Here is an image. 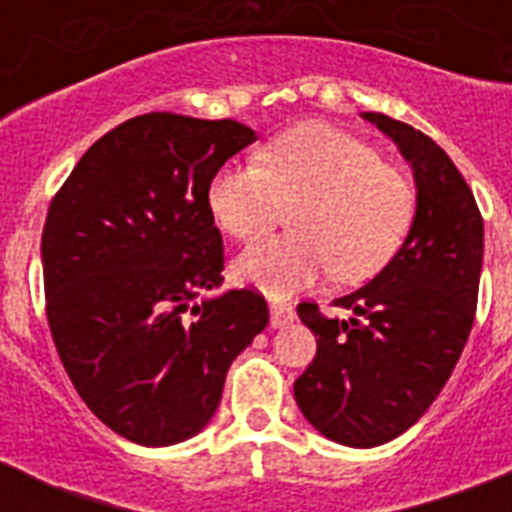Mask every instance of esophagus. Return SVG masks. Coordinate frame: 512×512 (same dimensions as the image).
Here are the masks:
<instances>
[{
	"mask_svg": "<svg viewBox=\"0 0 512 512\" xmlns=\"http://www.w3.org/2000/svg\"><path fill=\"white\" fill-rule=\"evenodd\" d=\"M295 321V308L287 303H271V327H287Z\"/></svg>",
	"mask_w": 512,
	"mask_h": 512,
	"instance_id": "1",
	"label": "esophagus"
}]
</instances>
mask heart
<instances>
[{"mask_svg":"<svg viewBox=\"0 0 512 512\" xmlns=\"http://www.w3.org/2000/svg\"><path fill=\"white\" fill-rule=\"evenodd\" d=\"M209 212L231 239L255 241L292 210V236L249 247L233 276L273 297L332 271L369 279L396 255L414 215V191L356 135L303 124L265 143L257 164H228L207 191Z\"/></svg>","mask_w":512,"mask_h":512,"instance_id":"b5f03b06","label":"heart"}]
</instances>
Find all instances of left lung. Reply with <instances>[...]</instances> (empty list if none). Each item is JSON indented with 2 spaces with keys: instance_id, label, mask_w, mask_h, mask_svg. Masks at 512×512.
<instances>
[{
  "instance_id": "8db88e82",
  "label": "left lung",
  "mask_w": 512,
  "mask_h": 512,
  "mask_svg": "<svg viewBox=\"0 0 512 512\" xmlns=\"http://www.w3.org/2000/svg\"><path fill=\"white\" fill-rule=\"evenodd\" d=\"M364 119L412 164L417 212L396 257L366 287L335 300L353 319L297 305L316 335V358L295 380V401L327 438L369 449L412 428L460 361L476 319L484 217L436 140L385 114Z\"/></svg>"
}]
</instances>
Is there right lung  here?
<instances>
[{"label": "right lung", "mask_w": 512, "mask_h": 512, "mask_svg": "<svg viewBox=\"0 0 512 512\" xmlns=\"http://www.w3.org/2000/svg\"><path fill=\"white\" fill-rule=\"evenodd\" d=\"M255 130L154 111L106 132L52 196L42 231L47 324L90 412L170 446L215 414L228 366L268 324L257 289L223 284L215 172Z\"/></svg>", "instance_id": "1"}]
</instances>
